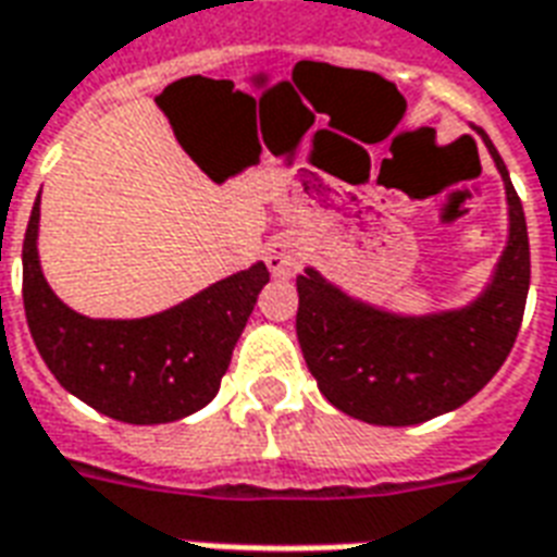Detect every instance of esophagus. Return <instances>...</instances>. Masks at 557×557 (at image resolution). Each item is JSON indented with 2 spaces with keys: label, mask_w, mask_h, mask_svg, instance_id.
<instances>
[{
  "label": "esophagus",
  "mask_w": 557,
  "mask_h": 557,
  "mask_svg": "<svg viewBox=\"0 0 557 557\" xmlns=\"http://www.w3.org/2000/svg\"><path fill=\"white\" fill-rule=\"evenodd\" d=\"M267 267L278 278H290L305 267V244L294 234H282L267 246Z\"/></svg>",
  "instance_id": "1"
}]
</instances>
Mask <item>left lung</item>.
Instances as JSON below:
<instances>
[{
    "instance_id": "8db88e82",
    "label": "left lung",
    "mask_w": 557,
    "mask_h": 557,
    "mask_svg": "<svg viewBox=\"0 0 557 557\" xmlns=\"http://www.w3.org/2000/svg\"><path fill=\"white\" fill-rule=\"evenodd\" d=\"M482 135L508 196V246L484 294L461 311L399 317L346 296L313 267L296 278V337L337 411L373 425H417L461 408L499 373L520 332L532 258L505 161Z\"/></svg>"
}]
</instances>
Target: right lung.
<instances>
[{"instance_id": "add662e5", "label": "right lung", "mask_w": 557, "mask_h": 557, "mask_svg": "<svg viewBox=\"0 0 557 557\" xmlns=\"http://www.w3.org/2000/svg\"><path fill=\"white\" fill-rule=\"evenodd\" d=\"M37 223L40 196L23 240V305L37 352L61 387L132 425L175 422L211 403L234 343L270 282L267 263L258 261L144 320H90L66 308L46 284Z\"/></svg>"}]
</instances>
